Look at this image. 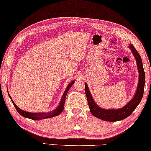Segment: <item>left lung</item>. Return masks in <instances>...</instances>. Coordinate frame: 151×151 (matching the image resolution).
Segmentation results:
<instances>
[{
  "label": "left lung",
  "instance_id": "8db88e82",
  "mask_svg": "<svg viewBox=\"0 0 151 151\" xmlns=\"http://www.w3.org/2000/svg\"><path fill=\"white\" fill-rule=\"evenodd\" d=\"M129 47L131 50L133 55L136 58V63H137L139 73V80L137 90H136L134 96L127 105L119 109H104L95 103L89 91L87 84L85 83V93L91 113L94 116L99 118L100 120L107 122H117L124 120L132 114L142 99L145 81V75L143 67L142 60L139 54L136 50L132 44H129Z\"/></svg>",
  "mask_w": 151,
  "mask_h": 151
}]
</instances>
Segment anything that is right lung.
I'll return each mask as SVG.
<instances>
[{"label": "right lung", "mask_w": 151, "mask_h": 151, "mask_svg": "<svg viewBox=\"0 0 151 151\" xmlns=\"http://www.w3.org/2000/svg\"><path fill=\"white\" fill-rule=\"evenodd\" d=\"M75 83V80H73V82H71V83L68 84V86H67V87H66L64 94H63V96L61 99V101H60V102L58 107L53 111H52L51 112H47V113H29V112H26L25 111H23L22 109H20L18 106H17L15 103H14V101L12 100V97L10 96L9 93H8V95L12 101L13 106H15L16 110L20 115H22V116L25 117V118L31 119V120H42V119L49 118L56 116H58V114H60L62 113V111L64 110L66 95H67L68 91L69 90L70 88H71V87L73 85V83Z\"/></svg>", "instance_id": "add662e5"}]
</instances>
